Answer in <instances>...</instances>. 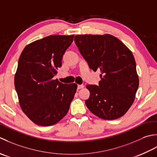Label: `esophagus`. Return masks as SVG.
<instances>
[{"label":"esophagus","mask_w":157,"mask_h":157,"mask_svg":"<svg viewBox=\"0 0 157 157\" xmlns=\"http://www.w3.org/2000/svg\"><path fill=\"white\" fill-rule=\"evenodd\" d=\"M83 87H84V85H78V86H77L78 89H82V88H83Z\"/></svg>","instance_id":"esophagus-1"}]
</instances>
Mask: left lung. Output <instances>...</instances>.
<instances>
[{
    "instance_id": "1",
    "label": "left lung",
    "mask_w": 157,
    "mask_h": 157,
    "mask_svg": "<svg viewBox=\"0 0 157 157\" xmlns=\"http://www.w3.org/2000/svg\"><path fill=\"white\" fill-rule=\"evenodd\" d=\"M80 53L94 71L99 70V85H87L90 96L85 104L101 119L120 118L129 109L139 86L132 52L113 35H76Z\"/></svg>"
}]
</instances>
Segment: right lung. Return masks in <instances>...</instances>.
<instances>
[{"label":"right lung","instance_id":"1","mask_svg":"<svg viewBox=\"0 0 157 157\" xmlns=\"http://www.w3.org/2000/svg\"><path fill=\"white\" fill-rule=\"evenodd\" d=\"M75 35H52L25 46L14 82L22 111L38 125L50 126L68 112L77 85L53 80Z\"/></svg>","mask_w":157,"mask_h":157}]
</instances>
